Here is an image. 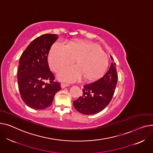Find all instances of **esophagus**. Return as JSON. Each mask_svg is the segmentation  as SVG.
<instances>
[{
	"label": "esophagus",
	"instance_id": "obj_1",
	"mask_svg": "<svg viewBox=\"0 0 153 153\" xmlns=\"http://www.w3.org/2000/svg\"><path fill=\"white\" fill-rule=\"evenodd\" d=\"M60 86H61V88H65V87H67L69 86V85L67 84V83H62L60 84Z\"/></svg>",
	"mask_w": 153,
	"mask_h": 153
}]
</instances>
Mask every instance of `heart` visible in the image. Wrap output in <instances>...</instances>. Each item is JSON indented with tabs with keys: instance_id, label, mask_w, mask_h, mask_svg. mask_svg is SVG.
<instances>
[{
	"instance_id": "heart-1",
	"label": "heart",
	"mask_w": 153,
	"mask_h": 153,
	"mask_svg": "<svg viewBox=\"0 0 153 153\" xmlns=\"http://www.w3.org/2000/svg\"><path fill=\"white\" fill-rule=\"evenodd\" d=\"M76 66L63 70L58 78L74 82L83 77L86 82H93L101 78L109 65L107 55L99 45L84 40H73L67 45L56 42L51 46L48 56L49 64L56 72L74 64Z\"/></svg>"
}]
</instances>
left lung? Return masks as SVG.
<instances>
[{"instance_id":"1","label":"left lung","mask_w":153,"mask_h":153,"mask_svg":"<svg viewBox=\"0 0 153 153\" xmlns=\"http://www.w3.org/2000/svg\"><path fill=\"white\" fill-rule=\"evenodd\" d=\"M111 58L114 61L111 56ZM117 83L116 64L113 62L109 70L101 78L83 86L82 96L74 101L75 109L85 115H91L101 112L111 102Z\"/></svg>"}]
</instances>
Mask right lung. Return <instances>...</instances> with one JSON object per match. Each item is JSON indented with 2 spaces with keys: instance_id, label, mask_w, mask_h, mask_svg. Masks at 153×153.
Wrapping results in <instances>:
<instances>
[{
  "instance_id": "obj_1",
  "label": "right lung",
  "mask_w": 153,
  "mask_h": 153,
  "mask_svg": "<svg viewBox=\"0 0 153 153\" xmlns=\"http://www.w3.org/2000/svg\"><path fill=\"white\" fill-rule=\"evenodd\" d=\"M57 34H46L33 40L22 54L18 68V85L24 102L35 110L49 107L60 84L54 81L48 56Z\"/></svg>"
}]
</instances>
